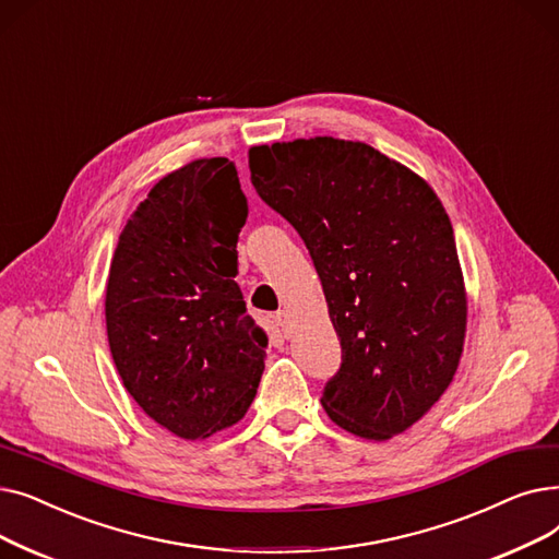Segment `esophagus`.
Here are the masks:
<instances>
[{"label":"esophagus","instance_id":"34e87169","mask_svg":"<svg viewBox=\"0 0 559 559\" xmlns=\"http://www.w3.org/2000/svg\"><path fill=\"white\" fill-rule=\"evenodd\" d=\"M273 318H275V328H277L280 336L288 338V316L284 311H277Z\"/></svg>","mask_w":559,"mask_h":559}]
</instances>
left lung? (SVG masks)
<instances>
[{
	"label": "left lung",
	"mask_w": 559,
	"mask_h": 559,
	"mask_svg": "<svg viewBox=\"0 0 559 559\" xmlns=\"http://www.w3.org/2000/svg\"><path fill=\"white\" fill-rule=\"evenodd\" d=\"M252 186L305 241L321 277L341 366L328 416L384 441L453 382L466 296L455 234L435 191L366 143L330 136L250 150Z\"/></svg>",
	"instance_id": "1"
}]
</instances>
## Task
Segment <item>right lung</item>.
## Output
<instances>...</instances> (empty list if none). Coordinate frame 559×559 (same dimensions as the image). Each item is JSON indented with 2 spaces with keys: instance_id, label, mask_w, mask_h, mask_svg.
<instances>
[{
  "instance_id": "add662e5",
  "label": "right lung",
  "mask_w": 559,
  "mask_h": 559,
  "mask_svg": "<svg viewBox=\"0 0 559 559\" xmlns=\"http://www.w3.org/2000/svg\"><path fill=\"white\" fill-rule=\"evenodd\" d=\"M248 198L229 158L166 175L124 225L106 284V334L124 389L181 439L241 420L269 336L248 316L238 231Z\"/></svg>"
}]
</instances>
